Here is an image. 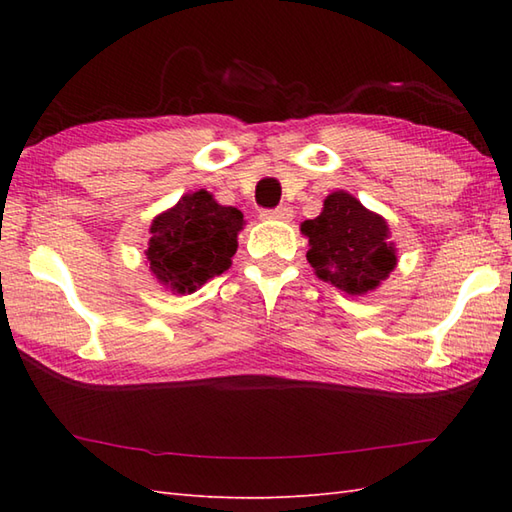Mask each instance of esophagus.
Instances as JSON below:
<instances>
[{"label":"esophagus","mask_w":512,"mask_h":512,"mask_svg":"<svg viewBox=\"0 0 512 512\" xmlns=\"http://www.w3.org/2000/svg\"><path fill=\"white\" fill-rule=\"evenodd\" d=\"M264 220H281V222H288L292 220V209L290 206H277V209H264L262 211Z\"/></svg>","instance_id":"34e87169"}]
</instances>
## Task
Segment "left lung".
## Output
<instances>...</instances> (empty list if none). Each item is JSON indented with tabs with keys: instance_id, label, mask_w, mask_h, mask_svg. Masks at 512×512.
I'll use <instances>...</instances> for the list:
<instances>
[{
	"instance_id": "1",
	"label": "left lung",
	"mask_w": 512,
	"mask_h": 512,
	"mask_svg": "<svg viewBox=\"0 0 512 512\" xmlns=\"http://www.w3.org/2000/svg\"><path fill=\"white\" fill-rule=\"evenodd\" d=\"M301 231L310 239L306 257L314 273L347 295L374 290L396 266L387 222L345 191L328 195L321 215Z\"/></svg>"
}]
</instances>
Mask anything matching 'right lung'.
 I'll return each mask as SVG.
<instances>
[{"mask_svg":"<svg viewBox=\"0 0 512 512\" xmlns=\"http://www.w3.org/2000/svg\"><path fill=\"white\" fill-rule=\"evenodd\" d=\"M242 211L222 206L209 191H195L151 222L149 268L171 290L193 292L231 266Z\"/></svg>","mask_w":512,"mask_h":512,"instance_id":"obj_1","label":"right lung"}]
</instances>
